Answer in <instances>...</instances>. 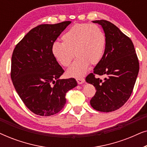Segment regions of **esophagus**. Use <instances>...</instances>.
I'll return each instance as SVG.
<instances>
[{
	"mask_svg": "<svg viewBox=\"0 0 147 147\" xmlns=\"http://www.w3.org/2000/svg\"><path fill=\"white\" fill-rule=\"evenodd\" d=\"M76 81H77L78 84H82L84 83L85 80H84V78H76Z\"/></svg>",
	"mask_w": 147,
	"mask_h": 147,
	"instance_id": "1",
	"label": "esophagus"
}]
</instances>
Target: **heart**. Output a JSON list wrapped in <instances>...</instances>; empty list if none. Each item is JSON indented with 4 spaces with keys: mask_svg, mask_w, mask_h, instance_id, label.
Wrapping results in <instances>:
<instances>
[{
    "mask_svg": "<svg viewBox=\"0 0 147 147\" xmlns=\"http://www.w3.org/2000/svg\"><path fill=\"white\" fill-rule=\"evenodd\" d=\"M61 39L62 43L56 41L53 43L51 52L63 67L70 65L74 55L77 57L67 70V74L71 77L83 76L90 64L96 65L103 57L106 36L98 25L76 24L62 35Z\"/></svg>",
    "mask_w": 147,
    "mask_h": 147,
    "instance_id": "1",
    "label": "heart"
}]
</instances>
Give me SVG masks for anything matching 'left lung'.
<instances>
[{
    "instance_id": "obj_1",
    "label": "left lung",
    "mask_w": 147,
    "mask_h": 147,
    "mask_svg": "<svg viewBox=\"0 0 147 147\" xmlns=\"http://www.w3.org/2000/svg\"><path fill=\"white\" fill-rule=\"evenodd\" d=\"M102 26L106 36L103 57L86 78L95 87L96 92L90 100L98 111L109 112L119 109L129 99L133 90L139 63L131 39L118 28L106 20L92 21ZM95 75H105L104 80Z\"/></svg>"
}]
</instances>
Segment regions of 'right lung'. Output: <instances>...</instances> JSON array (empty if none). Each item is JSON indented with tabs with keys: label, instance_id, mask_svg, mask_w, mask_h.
Listing matches in <instances>:
<instances>
[{
	"label": "right lung",
	"instance_id": "obj_1",
	"mask_svg": "<svg viewBox=\"0 0 147 147\" xmlns=\"http://www.w3.org/2000/svg\"><path fill=\"white\" fill-rule=\"evenodd\" d=\"M43 24L32 29L16 45L11 59V77L25 106L39 116L59 112L65 94L77 86L74 78L59 79L64 70L51 52V46L71 23Z\"/></svg>",
	"mask_w": 147,
	"mask_h": 147
}]
</instances>
